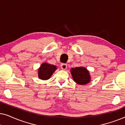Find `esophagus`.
<instances>
[{
  "instance_id": "34e87169",
  "label": "esophagus",
  "mask_w": 125,
  "mask_h": 125,
  "mask_svg": "<svg viewBox=\"0 0 125 125\" xmlns=\"http://www.w3.org/2000/svg\"><path fill=\"white\" fill-rule=\"evenodd\" d=\"M61 68L62 70H65L66 68H67V65H66V64H64V63H63V64H61Z\"/></svg>"
}]
</instances>
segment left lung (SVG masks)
<instances>
[{
    "instance_id": "1",
    "label": "left lung",
    "mask_w": 125,
    "mask_h": 125,
    "mask_svg": "<svg viewBox=\"0 0 125 125\" xmlns=\"http://www.w3.org/2000/svg\"><path fill=\"white\" fill-rule=\"evenodd\" d=\"M71 73L73 81L77 84L84 85L91 81L89 71L83 66L71 68Z\"/></svg>"
}]
</instances>
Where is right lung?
Here are the masks:
<instances>
[{"instance_id": "add662e5", "label": "right lung", "mask_w": 125, "mask_h": 125, "mask_svg": "<svg viewBox=\"0 0 125 125\" xmlns=\"http://www.w3.org/2000/svg\"><path fill=\"white\" fill-rule=\"evenodd\" d=\"M56 69L57 66L56 65L43 62L38 69V77L42 80H48Z\"/></svg>"}]
</instances>
